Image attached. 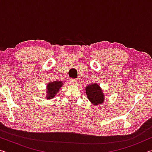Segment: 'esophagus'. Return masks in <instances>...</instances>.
I'll list each match as a JSON object with an SVG mask.
<instances>
[{
	"mask_svg": "<svg viewBox=\"0 0 152 152\" xmlns=\"http://www.w3.org/2000/svg\"><path fill=\"white\" fill-rule=\"evenodd\" d=\"M77 80L76 79H74V78H70V84H77Z\"/></svg>",
	"mask_w": 152,
	"mask_h": 152,
	"instance_id": "obj_1",
	"label": "esophagus"
}]
</instances>
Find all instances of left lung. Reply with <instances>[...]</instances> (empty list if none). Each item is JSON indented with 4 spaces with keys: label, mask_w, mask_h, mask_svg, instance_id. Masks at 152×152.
Listing matches in <instances>:
<instances>
[{
    "label": "left lung",
    "mask_w": 152,
    "mask_h": 152,
    "mask_svg": "<svg viewBox=\"0 0 152 152\" xmlns=\"http://www.w3.org/2000/svg\"><path fill=\"white\" fill-rule=\"evenodd\" d=\"M86 93L89 101L94 105L101 104L104 101V94L97 84H92L87 86Z\"/></svg>",
    "instance_id": "obj_1"
}]
</instances>
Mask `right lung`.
Wrapping results in <instances>:
<instances>
[{
  "instance_id": "right-lung-1",
  "label": "right lung",
  "mask_w": 152,
  "mask_h": 152,
  "mask_svg": "<svg viewBox=\"0 0 152 152\" xmlns=\"http://www.w3.org/2000/svg\"><path fill=\"white\" fill-rule=\"evenodd\" d=\"M62 82L61 81H54L50 82L48 84V96H46L48 99H51L54 97L58 91H60V88L62 86Z\"/></svg>"
}]
</instances>
